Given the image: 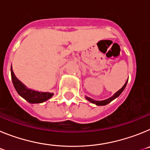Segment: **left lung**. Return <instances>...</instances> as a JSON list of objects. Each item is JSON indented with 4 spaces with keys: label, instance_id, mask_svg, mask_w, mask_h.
I'll use <instances>...</instances> for the list:
<instances>
[{
    "label": "left lung",
    "instance_id": "obj_1",
    "mask_svg": "<svg viewBox=\"0 0 150 150\" xmlns=\"http://www.w3.org/2000/svg\"><path fill=\"white\" fill-rule=\"evenodd\" d=\"M127 83H128V80H127L126 83H125L124 86H123L122 87V88H120V89L119 90V91H116V92L114 94V95H112V97H110V98H109L105 99V100H94V99L91 98H88V97H86V99L87 100H88V101H89V102H91V103H92V104H96L97 106H104V105H107V104H109V103H110V102L112 101V100H114V99H116V98H118V97H119L120 95H121V93H122V92L123 91H124L125 88V86H126Z\"/></svg>",
    "mask_w": 150,
    "mask_h": 150
}]
</instances>
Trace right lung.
Masks as SVG:
<instances>
[{
	"label": "right lung",
	"instance_id": "add662e5",
	"mask_svg": "<svg viewBox=\"0 0 150 150\" xmlns=\"http://www.w3.org/2000/svg\"><path fill=\"white\" fill-rule=\"evenodd\" d=\"M11 77L13 81V86L16 90L17 93L22 97L24 99H25L30 104H40L43 103L46 100H49L53 96V93L50 92H43V91H38L35 90L28 88L25 86L19 79H17L16 75L14 74L13 68L11 67Z\"/></svg>",
	"mask_w": 150,
	"mask_h": 150
}]
</instances>
